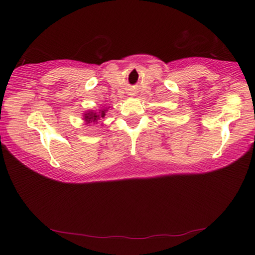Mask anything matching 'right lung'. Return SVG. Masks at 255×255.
Returning <instances> with one entry per match:
<instances>
[{"label":"right lung","instance_id":"add662e5","mask_svg":"<svg viewBox=\"0 0 255 255\" xmlns=\"http://www.w3.org/2000/svg\"><path fill=\"white\" fill-rule=\"evenodd\" d=\"M104 113H106V110L104 111H101L100 114H96V113H89V114H86L87 116H86V118H88V121H90V120H93V121H97L100 118V115H101V117H103L104 116Z\"/></svg>","mask_w":255,"mask_h":255}]
</instances>
